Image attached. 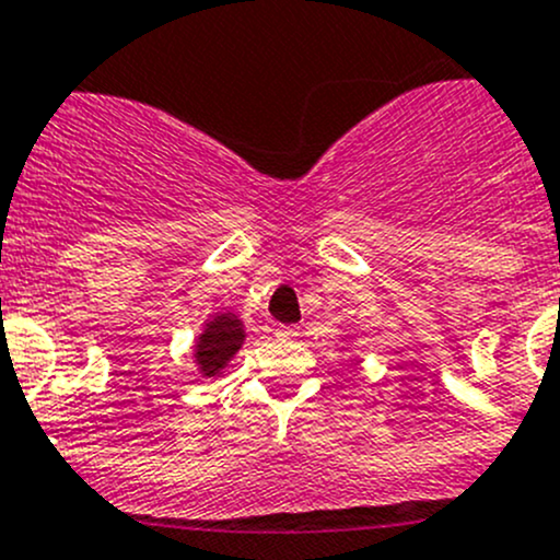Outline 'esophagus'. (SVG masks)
<instances>
[{"mask_svg":"<svg viewBox=\"0 0 560 560\" xmlns=\"http://www.w3.org/2000/svg\"><path fill=\"white\" fill-rule=\"evenodd\" d=\"M276 336H279V338H290V341H292V338L301 336V330H298V327L281 325V327H276Z\"/></svg>","mask_w":560,"mask_h":560,"instance_id":"obj_1","label":"esophagus"}]
</instances>
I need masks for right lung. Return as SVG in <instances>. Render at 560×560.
I'll list each match as a JSON object with an SVG mask.
<instances>
[{"label": "right lung", "mask_w": 560, "mask_h": 560, "mask_svg": "<svg viewBox=\"0 0 560 560\" xmlns=\"http://www.w3.org/2000/svg\"><path fill=\"white\" fill-rule=\"evenodd\" d=\"M244 341H246L244 322H241L238 316L230 312L213 314L195 341L197 371H200L206 380L219 376L224 369H228L230 360L235 358V352L244 347Z\"/></svg>", "instance_id": "right-lung-1"}]
</instances>
